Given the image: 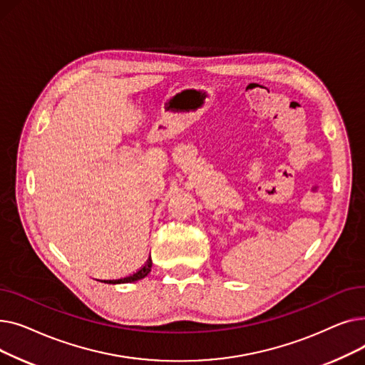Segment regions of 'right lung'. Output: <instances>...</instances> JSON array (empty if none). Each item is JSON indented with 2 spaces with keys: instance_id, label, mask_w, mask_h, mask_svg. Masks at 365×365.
<instances>
[{
  "instance_id": "obj_1",
  "label": "right lung",
  "mask_w": 365,
  "mask_h": 365,
  "mask_svg": "<svg viewBox=\"0 0 365 365\" xmlns=\"http://www.w3.org/2000/svg\"><path fill=\"white\" fill-rule=\"evenodd\" d=\"M150 267H152V260L150 257L145 262V264L140 267L139 271H136L134 274L128 275V277H124V278H120V279H108L105 282L108 284H124V282H134V281H139L142 278H145L149 272H150Z\"/></svg>"
}]
</instances>
